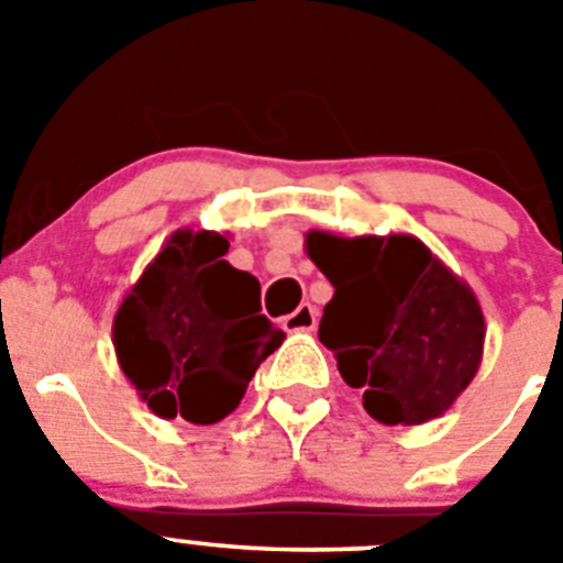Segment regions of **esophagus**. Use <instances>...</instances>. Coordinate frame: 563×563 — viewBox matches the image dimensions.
<instances>
[{"label":"esophagus","mask_w":563,"mask_h":563,"mask_svg":"<svg viewBox=\"0 0 563 563\" xmlns=\"http://www.w3.org/2000/svg\"><path fill=\"white\" fill-rule=\"evenodd\" d=\"M318 321V310L312 305H301L296 312L285 316L287 332H310Z\"/></svg>","instance_id":"obj_1"}]
</instances>
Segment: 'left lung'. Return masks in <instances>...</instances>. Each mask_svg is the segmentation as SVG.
<instances>
[{
    "label": "left lung",
    "instance_id": "obj_1",
    "mask_svg": "<svg viewBox=\"0 0 563 563\" xmlns=\"http://www.w3.org/2000/svg\"><path fill=\"white\" fill-rule=\"evenodd\" d=\"M307 256L335 287L318 338L383 426L442 417L474 380L485 316L474 290L409 233L310 231Z\"/></svg>",
    "mask_w": 563,
    "mask_h": 563
}]
</instances>
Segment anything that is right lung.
<instances>
[{"instance_id":"obj_1","label":"right lung","mask_w":563,"mask_h":563,"mask_svg":"<svg viewBox=\"0 0 563 563\" xmlns=\"http://www.w3.org/2000/svg\"><path fill=\"white\" fill-rule=\"evenodd\" d=\"M228 245L217 231H174L114 312L118 363L163 420L220 422L285 341L262 316L256 276L222 258Z\"/></svg>"}]
</instances>
